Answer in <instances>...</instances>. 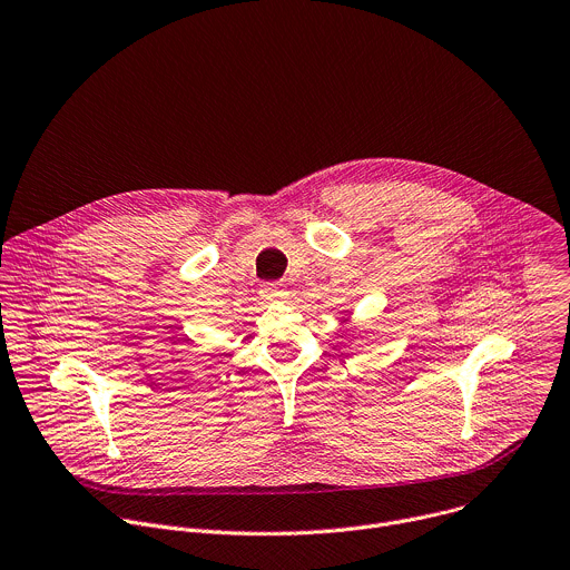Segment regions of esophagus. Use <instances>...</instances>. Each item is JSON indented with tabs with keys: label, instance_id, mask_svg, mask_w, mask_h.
<instances>
[{
	"label": "esophagus",
	"instance_id": "obj_1",
	"mask_svg": "<svg viewBox=\"0 0 570 570\" xmlns=\"http://www.w3.org/2000/svg\"><path fill=\"white\" fill-rule=\"evenodd\" d=\"M286 295V286L282 282H268L262 286V297L268 302H277Z\"/></svg>",
	"mask_w": 570,
	"mask_h": 570
}]
</instances>
